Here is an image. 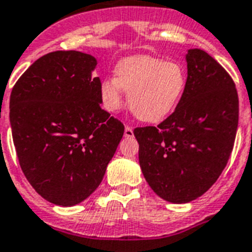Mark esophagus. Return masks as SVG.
Masks as SVG:
<instances>
[{
  "label": "esophagus",
  "mask_w": 252,
  "mask_h": 252,
  "mask_svg": "<svg viewBox=\"0 0 252 252\" xmlns=\"http://www.w3.org/2000/svg\"><path fill=\"white\" fill-rule=\"evenodd\" d=\"M125 138H132L134 136V131H132V128L130 127V126H126L125 127Z\"/></svg>",
  "instance_id": "34e87169"
}]
</instances>
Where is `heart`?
<instances>
[{
    "label": "heart",
    "instance_id": "b5f03b06",
    "mask_svg": "<svg viewBox=\"0 0 252 252\" xmlns=\"http://www.w3.org/2000/svg\"><path fill=\"white\" fill-rule=\"evenodd\" d=\"M186 82V70L178 62H163L148 55L130 56L116 65V78L101 82V104L107 111H117L125 90L135 117L144 122H159L175 109Z\"/></svg>",
    "mask_w": 252,
    "mask_h": 252
}]
</instances>
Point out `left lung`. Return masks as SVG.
<instances>
[{"label": "left lung", "instance_id": "8db88e82", "mask_svg": "<svg viewBox=\"0 0 252 252\" xmlns=\"http://www.w3.org/2000/svg\"><path fill=\"white\" fill-rule=\"evenodd\" d=\"M186 89L157 126L136 127L139 163L153 192L187 203L207 192L225 168L238 126V95L229 73L203 50L187 54Z\"/></svg>", "mask_w": 252, "mask_h": 252}]
</instances>
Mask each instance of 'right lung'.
Segmentation results:
<instances>
[{"mask_svg": "<svg viewBox=\"0 0 252 252\" xmlns=\"http://www.w3.org/2000/svg\"><path fill=\"white\" fill-rule=\"evenodd\" d=\"M96 59L54 51L37 59L10 95L19 163L39 196L59 206L82 202L99 187L125 126L101 109Z\"/></svg>", "mask_w": 252, "mask_h": 252, "instance_id": "add662e5", "label": "right lung"}]
</instances>
